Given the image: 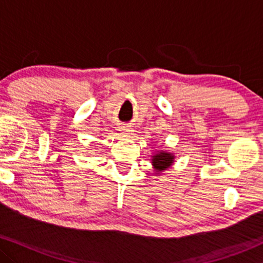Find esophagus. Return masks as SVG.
I'll return each mask as SVG.
<instances>
[{
  "label": "esophagus",
  "instance_id": "esophagus-1",
  "mask_svg": "<svg viewBox=\"0 0 263 263\" xmlns=\"http://www.w3.org/2000/svg\"><path fill=\"white\" fill-rule=\"evenodd\" d=\"M121 131L123 132V134H128V132H131L132 129L128 127V126H122L121 127Z\"/></svg>",
  "mask_w": 263,
  "mask_h": 263
}]
</instances>
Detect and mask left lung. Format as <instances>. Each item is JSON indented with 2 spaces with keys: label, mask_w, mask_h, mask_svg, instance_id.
I'll return each instance as SVG.
<instances>
[{
  "label": "left lung",
  "mask_w": 263,
  "mask_h": 263,
  "mask_svg": "<svg viewBox=\"0 0 263 263\" xmlns=\"http://www.w3.org/2000/svg\"><path fill=\"white\" fill-rule=\"evenodd\" d=\"M173 159H174V157L172 156L171 153L161 152V153H158V155L153 156L152 163H153V165H155L156 171L159 173V172L164 171L165 168L170 167L172 163H173Z\"/></svg>",
  "instance_id": "left-lung-1"
}]
</instances>
